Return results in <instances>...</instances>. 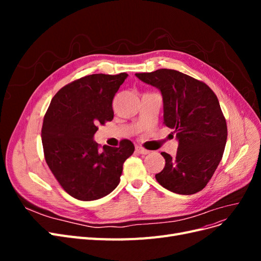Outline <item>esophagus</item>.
<instances>
[{"label": "esophagus", "mask_w": 261, "mask_h": 261, "mask_svg": "<svg viewBox=\"0 0 261 261\" xmlns=\"http://www.w3.org/2000/svg\"><path fill=\"white\" fill-rule=\"evenodd\" d=\"M136 151L138 152V153H140V154H148L150 151L149 150H147V149H145V148H143V147H136Z\"/></svg>", "instance_id": "esophagus-1"}]
</instances>
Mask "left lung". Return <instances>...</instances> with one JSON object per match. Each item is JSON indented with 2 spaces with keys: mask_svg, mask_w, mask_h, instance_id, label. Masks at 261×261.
I'll use <instances>...</instances> for the list:
<instances>
[{
  "mask_svg": "<svg viewBox=\"0 0 261 261\" xmlns=\"http://www.w3.org/2000/svg\"><path fill=\"white\" fill-rule=\"evenodd\" d=\"M135 75L161 91L163 124L178 140L175 156L161 153L165 167L155 179L179 195L200 192L222 159L227 138L225 117L216 93L208 85L174 69Z\"/></svg>",
  "mask_w": 261,
  "mask_h": 261,
  "instance_id": "8db88e82",
  "label": "left lung"
}]
</instances>
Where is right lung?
Segmentation results:
<instances>
[{
    "label": "right lung",
    "instance_id": "1",
    "mask_svg": "<svg viewBox=\"0 0 261 261\" xmlns=\"http://www.w3.org/2000/svg\"><path fill=\"white\" fill-rule=\"evenodd\" d=\"M127 76L93 74L76 80L58 91L44 115L45 162L62 188L78 200H96L114 191L123 163L135 150L128 139L103 149L93 140L98 126L113 120L112 101Z\"/></svg>",
    "mask_w": 261,
    "mask_h": 261
}]
</instances>
